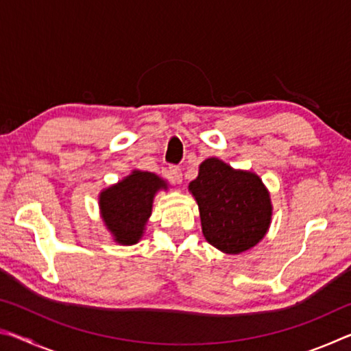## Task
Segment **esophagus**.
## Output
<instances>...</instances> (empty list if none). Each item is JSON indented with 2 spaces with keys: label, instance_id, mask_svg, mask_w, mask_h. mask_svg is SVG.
<instances>
[{
  "label": "esophagus",
  "instance_id": "1",
  "mask_svg": "<svg viewBox=\"0 0 351 351\" xmlns=\"http://www.w3.org/2000/svg\"><path fill=\"white\" fill-rule=\"evenodd\" d=\"M169 178L173 182L180 184L182 181V170H181V167H178V165H170V167H169Z\"/></svg>",
  "mask_w": 351,
  "mask_h": 351
}]
</instances>
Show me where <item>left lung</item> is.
<instances>
[{"instance_id":"8db88e82","label":"left lung","mask_w":351,"mask_h":351,"mask_svg":"<svg viewBox=\"0 0 351 351\" xmlns=\"http://www.w3.org/2000/svg\"><path fill=\"white\" fill-rule=\"evenodd\" d=\"M206 240L228 254H240L263 239L271 223V199L257 175L206 159L190 182Z\"/></svg>"}]
</instances>
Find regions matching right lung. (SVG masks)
<instances>
[{
	"instance_id": "right-lung-1",
	"label": "right lung",
	"mask_w": 351,
	"mask_h": 351,
	"mask_svg": "<svg viewBox=\"0 0 351 351\" xmlns=\"http://www.w3.org/2000/svg\"><path fill=\"white\" fill-rule=\"evenodd\" d=\"M161 178L148 171H133L125 180L100 193L102 218L121 245H134L152 213L154 193L165 189Z\"/></svg>"
}]
</instances>
